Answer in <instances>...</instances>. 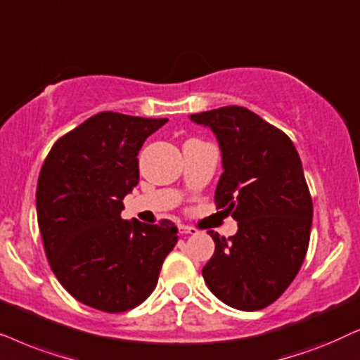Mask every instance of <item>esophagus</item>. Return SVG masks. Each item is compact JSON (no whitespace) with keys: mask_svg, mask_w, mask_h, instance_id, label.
Listing matches in <instances>:
<instances>
[{"mask_svg":"<svg viewBox=\"0 0 360 360\" xmlns=\"http://www.w3.org/2000/svg\"><path fill=\"white\" fill-rule=\"evenodd\" d=\"M179 230H181V233H189V236H193V233H198V229L189 227V225H181Z\"/></svg>","mask_w":360,"mask_h":360,"instance_id":"1","label":"esophagus"}]
</instances>
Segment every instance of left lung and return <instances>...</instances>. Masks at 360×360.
<instances>
[{
	"label": "left lung",
	"mask_w": 360,
	"mask_h": 360,
	"mask_svg": "<svg viewBox=\"0 0 360 360\" xmlns=\"http://www.w3.org/2000/svg\"><path fill=\"white\" fill-rule=\"evenodd\" d=\"M217 136L224 172L214 202L237 220L236 236L210 230L215 252L202 276L225 304L266 308L285 293L308 252L313 200L288 135L245 107L191 115Z\"/></svg>",
	"instance_id": "8db88e82"
}]
</instances>
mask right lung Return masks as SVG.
<instances>
[{
	"mask_svg": "<svg viewBox=\"0 0 360 360\" xmlns=\"http://www.w3.org/2000/svg\"><path fill=\"white\" fill-rule=\"evenodd\" d=\"M166 122L100 112L60 136L41 167L36 207L47 262L90 308L115 314L141 304L177 243L171 220L120 215L140 181L138 151Z\"/></svg>",
	"mask_w": 360,
	"mask_h": 360,
	"instance_id": "right-lung-1",
	"label": "right lung"
}]
</instances>
